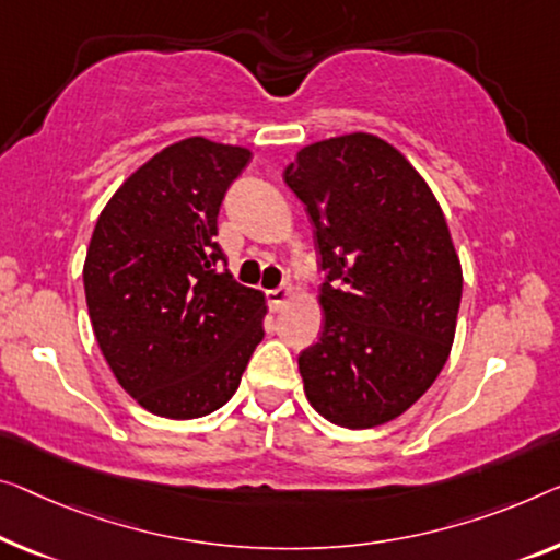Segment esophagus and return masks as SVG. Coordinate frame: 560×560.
<instances>
[{
    "label": "esophagus",
    "mask_w": 560,
    "mask_h": 560,
    "mask_svg": "<svg viewBox=\"0 0 560 560\" xmlns=\"http://www.w3.org/2000/svg\"><path fill=\"white\" fill-rule=\"evenodd\" d=\"M291 291H294V287H291V283H281V287L266 291V304H269L273 312H279V308L287 304V299L291 296Z\"/></svg>",
    "instance_id": "esophagus-1"
}]
</instances>
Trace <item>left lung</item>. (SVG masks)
<instances>
[{
    "instance_id": "obj_1",
    "label": "left lung",
    "mask_w": 560,
    "mask_h": 560,
    "mask_svg": "<svg viewBox=\"0 0 560 560\" xmlns=\"http://www.w3.org/2000/svg\"><path fill=\"white\" fill-rule=\"evenodd\" d=\"M283 180L327 273L319 341L299 354L308 402L341 428L395 420L453 347L463 271L445 215L405 155L366 132L304 148Z\"/></svg>"
}]
</instances>
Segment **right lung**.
I'll return each mask as SVG.
<instances>
[{"mask_svg": "<svg viewBox=\"0 0 560 560\" xmlns=\"http://www.w3.org/2000/svg\"><path fill=\"white\" fill-rule=\"evenodd\" d=\"M246 148L180 140L125 180L90 241L85 299L100 349L145 410L194 420L226 405L264 339V294L223 269L219 213Z\"/></svg>", "mask_w": 560, "mask_h": 560, "instance_id": "add662e5", "label": "right lung"}]
</instances>
